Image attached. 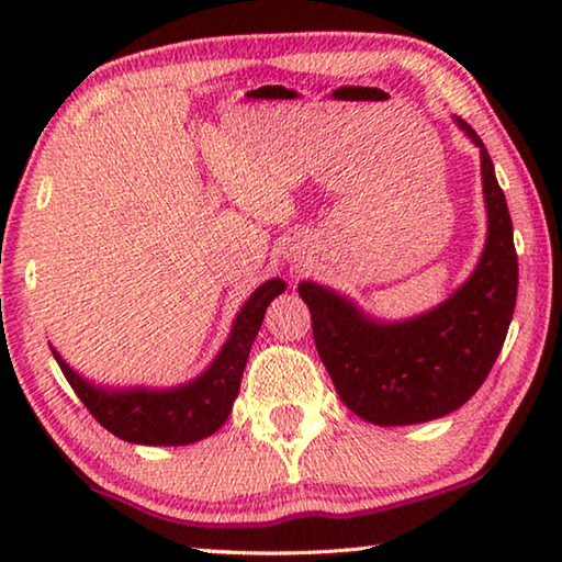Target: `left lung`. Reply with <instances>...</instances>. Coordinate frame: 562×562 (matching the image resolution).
<instances>
[{
  "label": "left lung",
  "mask_w": 562,
  "mask_h": 562,
  "mask_svg": "<svg viewBox=\"0 0 562 562\" xmlns=\"http://www.w3.org/2000/svg\"><path fill=\"white\" fill-rule=\"evenodd\" d=\"M481 150L488 235L481 260L439 307L402 322H384L345 294L300 282L312 315L322 364L341 402L376 426L424 424L456 412L486 382L516 310L518 255L506 195L486 146L453 116Z\"/></svg>",
  "instance_id": "1"
}]
</instances>
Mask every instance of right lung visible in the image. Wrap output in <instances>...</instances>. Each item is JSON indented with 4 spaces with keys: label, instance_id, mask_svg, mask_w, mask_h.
Masks as SVG:
<instances>
[{
    "label": "right lung",
    "instance_id": "obj_1",
    "mask_svg": "<svg viewBox=\"0 0 562 562\" xmlns=\"http://www.w3.org/2000/svg\"><path fill=\"white\" fill-rule=\"evenodd\" d=\"M284 288L288 284L280 278L262 282L237 312L231 335L211 361V367L188 384L170 389H106L76 374L52 347L54 359L59 361L66 382L71 384L91 416L119 439L144 446L195 443L215 434L231 416L265 312Z\"/></svg>",
    "mask_w": 562,
    "mask_h": 562
}]
</instances>
